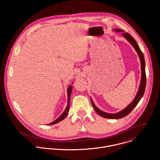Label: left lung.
Wrapping results in <instances>:
<instances>
[{
	"instance_id": "8db88e82",
	"label": "left lung",
	"mask_w": 160,
	"mask_h": 160,
	"mask_svg": "<svg viewBox=\"0 0 160 160\" xmlns=\"http://www.w3.org/2000/svg\"><path fill=\"white\" fill-rule=\"evenodd\" d=\"M116 32H123V30L119 29H116L114 30ZM122 36H124L130 43L132 46L134 47V49L136 50V52L138 55V57L140 58V64H141V70H142V78H141V81H140V84L139 86V89L137 92V95L135 97V98L134 99V100L131 102V103H130L125 109H124L123 110L117 113H108L106 112H104L102 110H100V109H98L93 103L92 98L91 100L92 104V106L94 108V110H95V112L100 115L101 116L103 117V118H109V119H120L122 118L123 117H125L126 116L128 115L129 114L132 110L136 107V106L138 104V103L139 102V101L140 100V99L142 98V97H143L145 90V87H146V74H145V59H144V56L143 54L142 53V52L141 51V50L139 48V46L137 44L136 40L132 38V36L129 34L128 32H122Z\"/></svg>"
}]
</instances>
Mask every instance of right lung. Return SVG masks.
<instances>
[{"label":"right lung","instance_id":"1","mask_svg":"<svg viewBox=\"0 0 160 160\" xmlns=\"http://www.w3.org/2000/svg\"><path fill=\"white\" fill-rule=\"evenodd\" d=\"M72 86H69L68 88V91H67V93H68V105H67V107L66 109L65 110L63 113L61 114L56 120H55L52 122L48 124V125H52V124H54L58 123V122H60V121H62L63 119H65L66 118V116H67L68 113L69 109V105H70L69 102H70V97H71V91H72Z\"/></svg>","mask_w":160,"mask_h":160}]
</instances>
